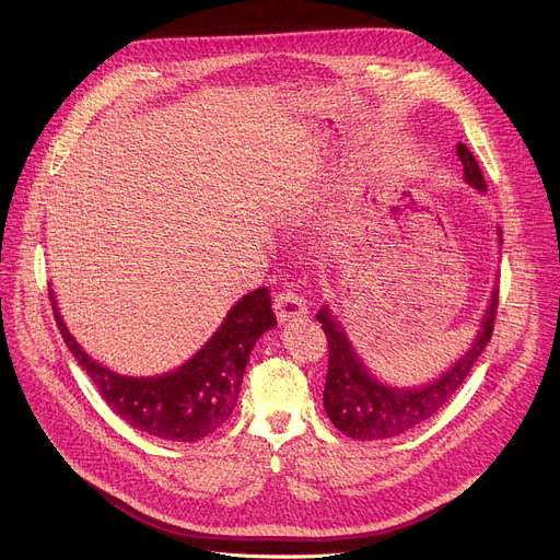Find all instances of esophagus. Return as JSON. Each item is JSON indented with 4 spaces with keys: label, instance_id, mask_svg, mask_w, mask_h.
<instances>
[{
    "label": "esophagus",
    "instance_id": "1",
    "mask_svg": "<svg viewBox=\"0 0 560 560\" xmlns=\"http://www.w3.org/2000/svg\"><path fill=\"white\" fill-rule=\"evenodd\" d=\"M277 317L279 322H292V319H302L308 315V304L306 300L295 290H285L275 300Z\"/></svg>",
    "mask_w": 560,
    "mask_h": 560
}]
</instances>
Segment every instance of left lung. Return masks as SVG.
Returning <instances> with one entry per match:
<instances>
[{
	"label": "left lung",
	"mask_w": 560,
	"mask_h": 560,
	"mask_svg": "<svg viewBox=\"0 0 560 560\" xmlns=\"http://www.w3.org/2000/svg\"><path fill=\"white\" fill-rule=\"evenodd\" d=\"M456 156L463 163V179L479 192H486V182L479 163L463 142L456 147ZM499 245L502 229L497 226ZM497 313V288H492L486 311L479 319V331L454 363L435 378L420 386H395L378 378L359 347L351 342L342 322L329 304H322L317 322L329 338V372L325 386V410L336 429L354 440H386L401 435L433 418L452 395L460 388L465 376L481 357L483 347L492 336V322Z\"/></svg>",
	"instance_id": "left-lung-1"
}]
</instances>
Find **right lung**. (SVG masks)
Returning <instances> with one entry per match:
<instances>
[{
  "mask_svg": "<svg viewBox=\"0 0 560 560\" xmlns=\"http://www.w3.org/2000/svg\"><path fill=\"white\" fill-rule=\"evenodd\" d=\"M49 302L68 349L113 413L170 443H195L226 422L256 340L277 327L268 288H256L231 306L215 334L186 363L154 376H129L88 357L63 322L54 290Z\"/></svg>",
  "mask_w": 560,
  "mask_h": 560,
  "instance_id": "obj_1",
  "label": "right lung"
}]
</instances>
